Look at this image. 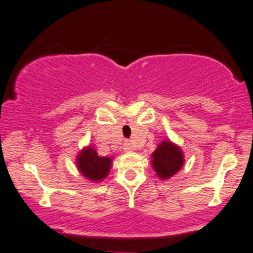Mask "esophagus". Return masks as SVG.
I'll return each mask as SVG.
<instances>
[{
    "label": "esophagus",
    "instance_id": "1",
    "mask_svg": "<svg viewBox=\"0 0 253 253\" xmlns=\"http://www.w3.org/2000/svg\"><path fill=\"white\" fill-rule=\"evenodd\" d=\"M131 149H133V148H131L130 143H128V142H126V143L124 144V150H125V151H130Z\"/></svg>",
    "mask_w": 253,
    "mask_h": 253
}]
</instances>
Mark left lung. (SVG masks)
<instances>
[{
	"instance_id": "1",
	"label": "left lung",
	"mask_w": 253,
	"mask_h": 253,
	"mask_svg": "<svg viewBox=\"0 0 253 253\" xmlns=\"http://www.w3.org/2000/svg\"><path fill=\"white\" fill-rule=\"evenodd\" d=\"M183 165V155L179 147L164 141L152 154V166L157 175L165 180L174 175Z\"/></svg>"
}]
</instances>
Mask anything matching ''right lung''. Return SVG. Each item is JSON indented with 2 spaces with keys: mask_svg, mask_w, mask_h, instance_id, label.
<instances>
[{
  "mask_svg": "<svg viewBox=\"0 0 253 253\" xmlns=\"http://www.w3.org/2000/svg\"><path fill=\"white\" fill-rule=\"evenodd\" d=\"M78 169L87 179L101 181L108 175L111 167V158L99 157L95 149L86 148L78 156Z\"/></svg>",
  "mask_w": 253,
  "mask_h": 253,
  "instance_id": "add662e5",
  "label": "right lung"
}]
</instances>
